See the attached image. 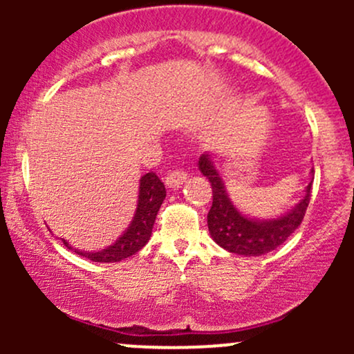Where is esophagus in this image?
<instances>
[{
    "label": "esophagus",
    "mask_w": 354,
    "mask_h": 354,
    "mask_svg": "<svg viewBox=\"0 0 354 354\" xmlns=\"http://www.w3.org/2000/svg\"><path fill=\"white\" fill-rule=\"evenodd\" d=\"M186 180H188V174L183 171V169H173V171L168 173L165 183L168 188H180L183 183H186Z\"/></svg>",
    "instance_id": "obj_1"
}]
</instances>
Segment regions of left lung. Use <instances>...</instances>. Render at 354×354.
Wrapping results in <instances>:
<instances>
[{
  "label": "left lung",
  "instance_id": "1",
  "mask_svg": "<svg viewBox=\"0 0 354 354\" xmlns=\"http://www.w3.org/2000/svg\"><path fill=\"white\" fill-rule=\"evenodd\" d=\"M198 165H200V171L208 178L211 189H213V205L208 213V230L211 238L230 253L243 256H261L270 253L279 245H283L291 236V233H295V230L301 225L304 213L310 205L313 181L306 186V194L303 200L290 213L276 219L259 221V219L243 216L234 208L225 189V183L221 181L219 173L211 163L209 154L200 156Z\"/></svg>",
  "mask_w": 354,
  "mask_h": 354
}]
</instances>
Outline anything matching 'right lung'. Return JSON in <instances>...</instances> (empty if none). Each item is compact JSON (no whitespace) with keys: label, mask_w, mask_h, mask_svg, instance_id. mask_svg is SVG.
<instances>
[{"label":"right lung","mask_w":354,"mask_h":354,"mask_svg":"<svg viewBox=\"0 0 354 354\" xmlns=\"http://www.w3.org/2000/svg\"><path fill=\"white\" fill-rule=\"evenodd\" d=\"M165 196L166 189L163 181L156 176V173H146L140 180V194H138L135 218H133L129 228L124 231L123 236L116 239V243H113L106 250L96 251V253H84V251L75 250V253L96 263H116L138 253L149 241L154 219H156V214L160 211ZM63 243L64 246L73 250L64 239Z\"/></svg>","instance_id":"1"}]
</instances>
